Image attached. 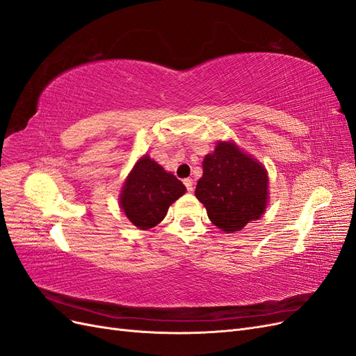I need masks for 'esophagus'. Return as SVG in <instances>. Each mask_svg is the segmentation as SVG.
I'll return each instance as SVG.
<instances>
[{"label": "esophagus", "mask_w": 356, "mask_h": 356, "mask_svg": "<svg viewBox=\"0 0 356 356\" xmlns=\"http://www.w3.org/2000/svg\"><path fill=\"white\" fill-rule=\"evenodd\" d=\"M184 186H186V188H187L188 191H193V188H195V182H193L191 178H186V179H184Z\"/></svg>", "instance_id": "obj_1"}]
</instances>
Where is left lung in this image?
Returning <instances> with one entry per match:
<instances>
[{
    "mask_svg": "<svg viewBox=\"0 0 356 356\" xmlns=\"http://www.w3.org/2000/svg\"><path fill=\"white\" fill-rule=\"evenodd\" d=\"M266 169L233 143H220L203 160L196 197L209 220L224 232H238L261 217L267 203Z\"/></svg>",
    "mask_w": 356,
    "mask_h": 356,
    "instance_id": "1",
    "label": "left lung"
}]
</instances>
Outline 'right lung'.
Masks as SVG:
<instances>
[{"label": "right lung", "mask_w": 356, "mask_h": 356, "mask_svg": "<svg viewBox=\"0 0 356 356\" xmlns=\"http://www.w3.org/2000/svg\"><path fill=\"white\" fill-rule=\"evenodd\" d=\"M184 193V184L175 175L144 156L124 182L120 204L138 229L147 230L163 220L168 208Z\"/></svg>", "instance_id": "add662e5"}]
</instances>
